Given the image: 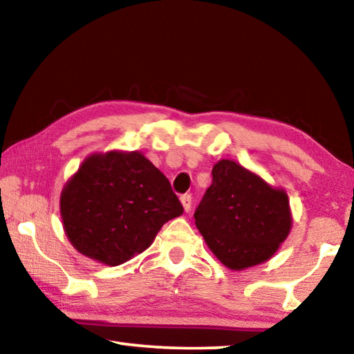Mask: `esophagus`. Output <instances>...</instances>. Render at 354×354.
<instances>
[{"mask_svg": "<svg viewBox=\"0 0 354 354\" xmlns=\"http://www.w3.org/2000/svg\"><path fill=\"white\" fill-rule=\"evenodd\" d=\"M181 205L184 207L185 212L190 211V206H192V196L190 195H183L181 196Z\"/></svg>", "mask_w": 354, "mask_h": 354, "instance_id": "1", "label": "esophagus"}]
</instances>
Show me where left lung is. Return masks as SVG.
Wrapping results in <instances>:
<instances>
[{
	"mask_svg": "<svg viewBox=\"0 0 354 354\" xmlns=\"http://www.w3.org/2000/svg\"><path fill=\"white\" fill-rule=\"evenodd\" d=\"M195 225L225 267L243 270L270 259L289 236V196L234 160L221 159L212 167Z\"/></svg>",
	"mask_w": 354,
	"mask_h": 354,
	"instance_id": "1",
	"label": "left lung"
}]
</instances>
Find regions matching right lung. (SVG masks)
I'll use <instances>...</instances> for the list:
<instances>
[{"instance_id": "1", "label": "right lung", "mask_w": 354, "mask_h": 354, "mask_svg": "<svg viewBox=\"0 0 354 354\" xmlns=\"http://www.w3.org/2000/svg\"><path fill=\"white\" fill-rule=\"evenodd\" d=\"M183 212L169 179L140 151L91 154L61 194L70 243L111 267L145 251L164 223Z\"/></svg>"}]
</instances>
